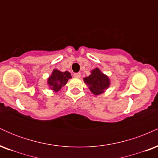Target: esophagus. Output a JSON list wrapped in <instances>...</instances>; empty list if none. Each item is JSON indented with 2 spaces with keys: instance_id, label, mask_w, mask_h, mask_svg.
<instances>
[{
  "instance_id": "esophagus-1",
  "label": "esophagus",
  "mask_w": 158,
  "mask_h": 158,
  "mask_svg": "<svg viewBox=\"0 0 158 158\" xmlns=\"http://www.w3.org/2000/svg\"><path fill=\"white\" fill-rule=\"evenodd\" d=\"M73 77L75 78H80L81 77V73H76L73 74Z\"/></svg>"
}]
</instances>
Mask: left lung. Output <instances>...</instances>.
<instances>
[{"mask_svg":"<svg viewBox=\"0 0 158 158\" xmlns=\"http://www.w3.org/2000/svg\"><path fill=\"white\" fill-rule=\"evenodd\" d=\"M83 80L85 85H88L90 92L96 96L104 93L110 85L109 77L98 68L92 70L90 75L83 78Z\"/></svg>","mask_w":158,"mask_h":158,"instance_id":"8db88e82","label":"left lung"}]
</instances>
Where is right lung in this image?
Instances as JSON below:
<instances>
[{"instance_id": "1", "label": "right lung", "mask_w": 158, "mask_h": 158, "mask_svg": "<svg viewBox=\"0 0 158 158\" xmlns=\"http://www.w3.org/2000/svg\"><path fill=\"white\" fill-rule=\"evenodd\" d=\"M71 78V75L68 71L61 72L57 69H54L51 75L48 78L47 85L52 91L58 92L67 84L68 81Z\"/></svg>"}]
</instances>
